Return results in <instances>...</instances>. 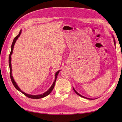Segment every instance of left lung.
Instances as JSON below:
<instances>
[{"instance_id":"obj_1","label":"left lung","mask_w":122,"mask_h":122,"mask_svg":"<svg viewBox=\"0 0 122 122\" xmlns=\"http://www.w3.org/2000/svg\"><path fill=\"white\" fill-rule=\"evenodd\" d=\"M113 39H114V37L113 36ZM113 41H114V45H116V41H115V40H114H114H113ZM73 90H74V92H75V93L78 95H79V96H80V97H83V98H86V99H90V98H86V97H84V96H82V95H81L80 94H79L78 93H77V92L76 91V90L74 89V87H73Z\"/></svg>"}]
</instances>
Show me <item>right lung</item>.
I'll use <instances>...</instances> for the list:
<instances>
[{
	"label": "right lung",
	"instance_id": "1",
	"mask_svg": "<svg viewBox=\"0 0 122 122\" xmlns=\"http://www.w3.org/2000/svg\"><path fill=\"white\" fill-rule=\"evenodd\" d=\"M21 31H22V30H20L19 35H18V36H17L16 37L14 38V39L13 40V42L12 44V46H11V51H10V54L9 55V67H10V79H11V80H12V83H13V84L14 85V86H15V87L17 90L20 91V92H21L26 97H28L29 98H31V99H40V98H44V97L47 96H48L49 94H50L51 92H52V91L53 90V88L54 87V86H55V81H56V78H57V75L58 74L59 72H60V70H59V71H58L56 73H55V80L54 81V82H53L52 85L50 87L49 89L48 90L47 92H46L45 93H43L42 94H41V95H29V94H27L26 93H25L24 92L20 90V88L19 87H18L17 83H16L15 81V80H14V79L13 78V77L12 74V66H11V55H12V54L13 53L14 46L15 44V43L16 42L17 40L18 39V38H19V36H20V35L21 34Z\"/></svg>",
	"mask_w": 122,
	"mask_h": 122
}]
</instances>
